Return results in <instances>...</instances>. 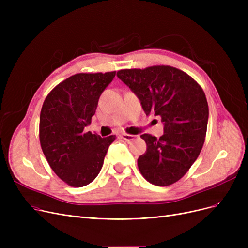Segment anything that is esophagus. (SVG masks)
<instances>
[{"label": "esophagus", "instance_id": "34e87169", "mask_svg": "<svg viewBox=\"0 0 248 248\" xmlns=\"http://www.w3.org/2000/svg\"><path fill=\"white\" fill-rule=\"evenodd\" d=\"M121 138H122L123 140H128V141L136 139V137L132 136V134H127V133H122V134H121Z\"/></svg>", "mask_w": 248, "mask_h": 248}]
</instances>
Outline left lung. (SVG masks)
<instances>
[{
    "instance_id": "8db88e82",
    "label": "left lung",
    "mask_w": 248,
    "mask_h": 248,
    "mask_svg": "<svg viewBox=\"0 0 248 248\" xmlns=\"http://www.w3.org/2000/svg\"><path fill=\"white\" fill-rule=\"evenodd\" d=\"M117 77L130 88L150 115L161 117L162 136L141 134L147 151L138 167L148 182L168 186L181 179L197 160L205 141L209 108L198 82L184 71L159 65L123 69Z\"/></svg>"
}]
</instances>
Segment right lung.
<instances>
[{"label":"right lung","mask_w":248,"mask_h":248,"mask_svg":"<svg viewBox=\"0 0 248 248\" xmlns=\"http://www.w3.org/2000/svg\"><path fill=\"white\" fill-rule=\"evenodd\" d=\"M115 76L116 71L74 74L52 89L43 102L39 124L43 154L56 175L72 187L86 186L98 176L116 140L85 131Z\"/></svg>","instance_id":"add662e5"}]
</instances>
